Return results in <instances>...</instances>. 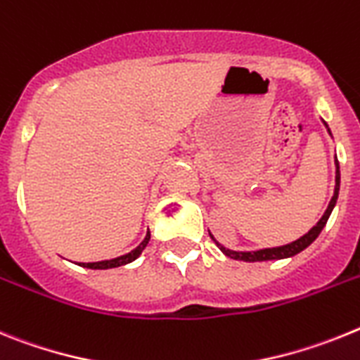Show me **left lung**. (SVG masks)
<instances>
[{
	"instance_id": "left-lung-1",
	"label": "left lung",
	"mask_w": 360,
	"mask_h": 360,
	"mask_svg": "<svg viewBox=\"0 0 360 360\" xmlns=\"http://www.w3.org/2000/svg\"><path fill=\"white\" fill-rule=\"evenodd\" d=\"M339 184H340V172H339V162H337V174H335V192H333V198H331L330 205H328L326 212H324V215L321 219H319V223L315 224L314 228H311L310 232L304 233V236L301 237V239L293 240V243H290V245H284V246H277V248H264V250H257V252H233V250H228L224 248V246H221L217 243V240L214 239L215 245L219 246V250L223 252L224 255H228V257L232 259H237V261H246V262H254V261H271V259H284V257H292V255L299 254V252H302L304 248H308V246L314 243L315 239L319 237V233H321V230L324 228V224H326L328 217H330L331 210H333V206H335L337 202V198H339Z\"/></svg>"
}]
</instances>
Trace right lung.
Returning <instances> with one entry per match:
<instances>
[{
	"mask_svg": "<svg viewBox=\"0 0 360 360\" xmlns=\"http://www.w3.org/2000/svg\"><path fill=\"white\" fill-rule=\"evenodd\" d=\"M150 240V232L146 233L145 240H143L141 245L137 246L136 250H132L130 254L127 255H121V257H115V259H110V261H99V262H79L81 266L85 268H92V270H106V268H115V266H123V264H128V262L136 261L139 255H141V252L145 250V246L148 245Z\"/></svg>",
	"mask_w": 360,
	"mask_h": 360,
	"instance_id": "1",
	"label": "right lung"
}]
</instances>
